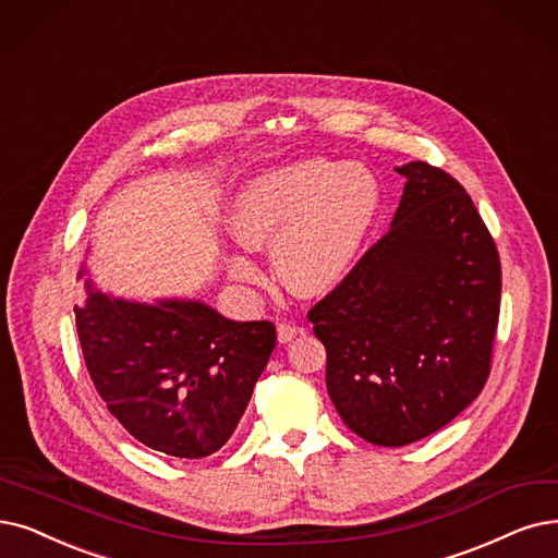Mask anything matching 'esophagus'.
Segmentation results:
<instances>
[{"mask_svg": "<svg viewBox=\"0 0 558 558\" xmlns=\"http://www.w3.org/2000/svg\"><path fill=\"white\" fill-rule=\"evenodd\" d=\"M300 333H304V327H298L293 323H279L277 325V339H279V343L293 341L295 337H300Z\"/></svg>", "mask_w": 558, "mask_h": 558, "instance_id": "34e87169", "label": "esophagus"}]
</instances>
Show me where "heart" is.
<instances>
[{"label":"heart","instance_id":"heart-1","mask_svg":"<svg viewBox=\"0 0 558 558\" xmlns=\"http://www.w3.org/2000/svg\"><path fill=\"white\" fill-rule=\"evenodd\" d=\"M380 183L364 165L306 158L267 169L244 183L231 204L229 229L250 250H270L279 281L300 298L341 286L380 213ZM231 275L258 283V265L231 258Z\"/></svg>","mask_w":558,"mask_h":558}]
</instances>
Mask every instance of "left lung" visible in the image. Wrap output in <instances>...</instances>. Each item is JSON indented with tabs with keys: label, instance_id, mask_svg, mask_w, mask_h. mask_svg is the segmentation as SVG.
Here are the masks:
<instances>
[{
	"label": "left lung",
	"instance_id": "obj_1",
	"mask_svg": "<svg viewBox=\"0 0 558 558\" xmlns=\"http://www.w3.org/2000/svg\"><path fill=\"white\" fill-rule=\"evenodd\" d=\"M396 171L408 183L389 233L308 311L333 408L377 447L428 437L474 403L501 302L499 254L470 194L426 162Z\"/></svg>",
	"mask_w": 558,
	"mask_h": 558
}]
</instances>
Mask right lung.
I'll list each match as a JSON object with an SVG mask.
<instances>
[{"instance_id": "1", "label": "right lung", "mask_w": 558, "mask_h": 558, "mask_svg": "<svg viewBox=\"0 0 558 558\" xmlns=\"http://www.w3.org/2000/svg\"><path fill=\"white\" fill-rule=\"evenodd\" d=\"M84 279L75 323L107 410L144 447L206 458L233 435L277 345L270 320L240 323L202 300L117 298Z\"/></svg>"}]
</instances>
